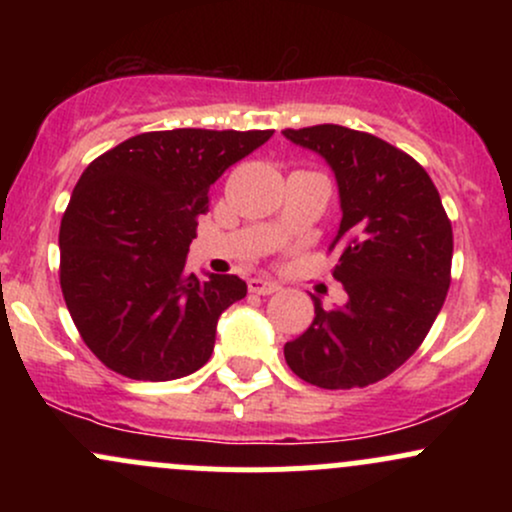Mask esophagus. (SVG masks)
<instances>
[{"mask_svg": "<svg viewBox=\"0 0 512 512\" xmlns=\"http://www.w3.org/2000/svg\"><path fill=\"white\" fill-rule=\"evenodd\" d=\"M248 289L252 293H257V296H269V293L279 291V284H276V281H272V279H260V276H257V279L248 281Z\"/></svg>", "mask_w": 512, "mask_h": 512, "instance_id": "1", "label": "esophagus"}]
</instances>
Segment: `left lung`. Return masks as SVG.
Wrapping results in <instances>:
<instances>
[{
    "instance_id": "obj_1",
    "label": "left lung",
    "mask_w": 512,
    "mask_h": 512,
    "mask_svg": "<svg viewBox=\"0 0 512 512\" xmlns=\"http://www.w3.org/2000/svg\"><path fill=\"white\" fill-rule=\"evenodd\" d=\"M332 168L342 221L334 279L346 303L325 310L286 342V363L305 383L351 390L387 378L419 349L450 289L452 226L414 158L373 134L342 125L284 129Z\"/></svg>"
}]
</instances>
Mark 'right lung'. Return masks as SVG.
<instances>
[{"label": "right lung", "mask_w": 512, "mask_h": 512, "mask_svg": "<svg viewBox=\"0 0 512 512\" xmlns=\"http://www.w3.org/2000/svg\"><path fill=\"white\" fill-rule=\"evenodd\" d=\"M272 134L144 132L84 170L60 226V284L81 339L110 370L163 383L209 361L216 322L248 286L236 274H187V252L209 187Z\"/></svg>", "instance_id": "1"}]
</instances>
